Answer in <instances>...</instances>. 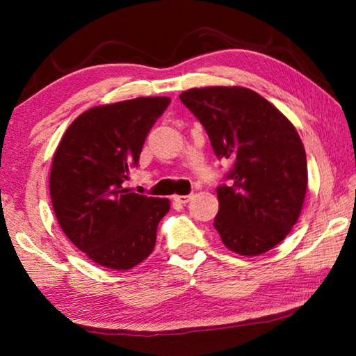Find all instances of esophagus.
Wrapping results in <instances>:
<instances>
[{
  "label": "esophagus",
  "instance_id": "1",
  "mask_svg": "<svg viewBox=\"0 0 356 356\" xmlns=\"http://www.w3.org/2000/svg\"><path fill=\"white\" fill-rule=\"evenodd\" d=\"M172 200L176 201V202H179V204H186V202H188V201L191 200V195H185V196L176 195V196H172Z\"/></svg>",
  "mask_w": 356,
  "mask_h": 356
}]
</instances>
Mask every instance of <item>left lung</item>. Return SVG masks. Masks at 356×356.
<instances>
[{"instance_id": "1", "label": "left lung", "mask_w": 356, "mask_h": 356, "mask_svg": "<svg viewBox=\"0 0 356 356\" xmlns=\"http://www.w3.org/2000/svg\"><path fill=\"white\" fill-rule=\"evenodd\" d=\"M182 104L200 119L218 159L234 161L216 188L213 226L227 250L259 256L284 240L303 210L308 166L293 124L243 86L193 88Z\"/></svg>"}]
</instances>
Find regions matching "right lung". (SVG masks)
<instances>
[{
	"label": "right lung",
	"mask_w": 356,
	"mask_h": 356,
	"mask_svg": "<svg viewBox=\"0 0 356 356\" xmlns=\"http://www.w3.org/2000/svg\"><path fill=\"white\" fill-rule=\"evenodd\" d=\"M170 97H136L89 108L59 141L50 196L63 232L92 262L130 270L154 251L156 226L170 212L166 197L124 188L144 140Z\"/></svg>",
	"instance_id": "obj_1"
}]
</instances>
